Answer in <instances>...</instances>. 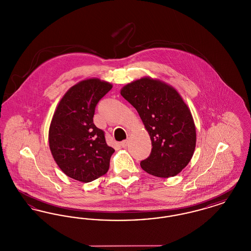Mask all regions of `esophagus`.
Returning <instances> with one entry per match:
<instances>
[{
    "label": "esophagus",
    "mask_w": 251,
    "mask_h": 251,
    "mask_svg": "<svg viewBox=\"0 0 251 251\" xmlns=\"http://www.w3.org/2000/svg\"><path fill=\"white\" fill-rule=\"evenodd\" d=\"M128 144H129V140L128 139H125V140H123L120 145L123 147V148H126L127 146H128Z\"/></svg>",
    "instance_id": "obj_1"
}]
</instances>
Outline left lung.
I'll return each instance as SVG.
<instances>
[{"mask_svg": "<svg viewBox=\"0 0 251 251\" xmlns=\"http://www.w3.org/2000/svg\"><path fill=\"white\" fill-rule=\"evenodd\" d=\"M120 94L136 109L151 136L152 149L141 167L160 178L177 175L196 148L195 123L181 97L172 86L148 77L125 85Z\"/></svg>", "mask_w": 251, "mask_h": 251, "instance_id": "8db88e82", "label": "left lung"}]
</instances>
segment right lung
Returning a JSON list of instances; mask_svg holds the SVG:
<instances>
[{
    "instance_id": "add662e5",
    "label": "right lung",
    "mask_w": 251,
    "mask_h": 251,
    "mask_svg": "<svg viewBox=\"0 0 251 251\" xmlns=\"http://www.w3.org/2000/svg\"><path fill=\"white\" fill-rule=\"evenodd\" d=\"M112 84L87 79L73 85L62 98L49 130V145L54 161L69 177L89 182L104 175L115 150L104 131L93 122L100 100Z\"/></svg>"
}]
</instances>
